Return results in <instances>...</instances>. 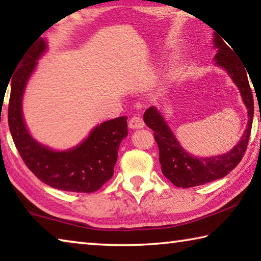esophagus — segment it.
Masks as SVG:
<instances>
[{
  "mask_svg": "<svg viewBox=\"0 0 261 261\" xmlns=\"http://www.w3.org/2000/svg\"><path fill=\"white\" fill-rule=\"evenodd\" d=\"M145 126V123L143 121V118L140 116H134L129 121V127L132 130L135 129H141V127Z\"/></svg>",
  "mask_w": 261,
  "mask_h": 261,
  "instance_id": "esophagus-1",
  "label": "esophagus"
}]
</instances>
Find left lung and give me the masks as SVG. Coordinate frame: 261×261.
<instances>
[{"label":"left lung","instance_id":"obj_1","mask_svg":"<svg viewBox=\"0 0 261 261\" xmlns=\"http://www.w3.org/2000/svg\"><path fill=\"white\" fill-rule=\"evenodd\" d=\"M213 48L215 65L223 69L237 86L243 103L247 109V126L241 139L230 151L219 155L197 156L190 154L182 147L170 129L162 108L149 107L144 114L146 125L154 131V138L159 146V161L162 174L178 188H192L222 178L235 168L246 151L251 127L253 121V95L247 81V73L240 61L236 59L233 49L214 33Z\"/></svg>","mask_w":261,"mask_h":261}]
</instances>
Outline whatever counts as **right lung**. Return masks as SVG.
I'll return each instance as SVG.
<instances>
[{"instance_id":"1","label":"right lung","mask_w":261,"mask_h":261,"mask_svg":"<svg viewBox=\"0 0 261 261\" xmlns=\"http://www.w3.org/2000/svg\"><path fill=\"white\" fill-rule=\"evenodd\" d=\"M48 49L45 38H38L18 62L11 79L8 121L17 149L25 165L49 187L69 192L91 193L112 178L121 141L127 136L126 116L95 125L76 146L54 149L31 135L24 120L23 99L38 61Z\"/></svg>"}]
</instances>
